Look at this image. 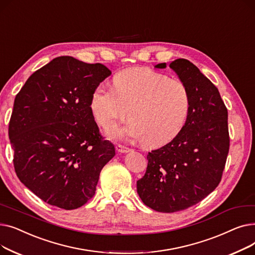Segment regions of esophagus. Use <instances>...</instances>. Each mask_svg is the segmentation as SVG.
Returning a JSON list of instances; mask_svg holds the SVG:
<instances>
[{
    "instance_id": "34e87169",
    "label": "esophagus",
    "mask_w": 255,
    "mask_h": 255,
    "mask_svg": "<svg viewBox=\"0 0 255 255\" xmlns=\"http://www.w3.org/2000/svg\"><path fill=\"white\" fill-rule=\"evenodd\" d=\"M116 150H117L119 153H127V152L129 151V148H127V146L122 145V144H117V145H116Z\"/></svg>"
}]
</instances>
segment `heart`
I'll return each mask as SVG.
<instances>
[{
  "label": "heart",
  "mask_w": 255,
  "mask_h": 255,
  "mask_svg": "<svg viewBox=\"0 0 255 255\" xmlns=\"http://www.w3.org/2000/svg\"><path fill=\"white\" fill-rule=\"evenodd\" d=\"M90 110L105 130L124 121L129 111L131 122L114 135L140 138L146 148H158L183 130L191 110V96L181 79L146 67H132L114 75L113 89L99 85L93 90Z\"/></svg>",
  "instance_id": "b5f03b06"
}]
</instances>
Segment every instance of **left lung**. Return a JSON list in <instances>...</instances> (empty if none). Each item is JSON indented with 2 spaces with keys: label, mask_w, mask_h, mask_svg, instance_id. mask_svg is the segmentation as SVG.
<instances>
[{
  "label": "left lung",
  "mask_w": 255,
  "mask_h": 255,
  "mask_svg": "<svg viewBox=\"0 0 255 255\" xmlns=\"http://www.w3.org/2000/svg\"><path fill=\"white\" fill-rule=\"evenodd\" d=\"M169 67L188 87L191 110L180 134L146 155L145 173L136 182L142 203L163 213L188 209L215 190L230 151L227 109L218 89L188 60Z\"/></svg>",
  "instance_id": "left-lung-1"
}]
</instances>
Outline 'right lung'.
Here are the masks:
<instances>
[{
    "instance_id": "add662e5",
    "label": "right lung",
    "mask_w": 255,
    "mask_h": 255,
    "mask_svg": "<svg viewBox=\"0 0 255 255\" xmlns=\"http://www.w3.org/2000/svg\"><path fill=\"white\" fill-rule=\"evenodd\" d=\"M111 74L100 63L58 57L35 71L15 97L8 128L13 165L20 182L51 206H84L116 155L90 110L93 90Z\"/></svg>"
}]
</instances>
